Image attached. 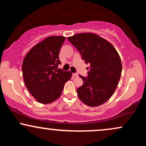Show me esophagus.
<instances>
[{
    "instance_id": "obj_1",
    "label": "esophagus",
    "mask_w": 146,
    "mask_h": 146,
    "mask_svg": "<svg viewBox=\"0 0 146 146\" xmlns=\"http://www.w3.org/2000/svg\"><path fill=\"white\" fill-rule=\"evenodd\" d=\"M73 77H75V78H77V77H78V73H73Z\"/></svg>"
}]
</instances>
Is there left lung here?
<instances>
[{
    "mask_svg": "<svg viewBox=\"0 0 146 146\" xmlns=\"http://www.w3.org/2000/svg\"><path fill=\"white\" fill-rule=\"evenodd\" d=\"M86 63L90 64L88 78L80 75L83 85L77 89L79 99L90 107L108 101L117 88L121 77V58L108 41L93 33H80L68 37Z\"/></svg>",
    "mask_w": 146,
    "mask_h": 146,
    "instance_id": "8db88e82",
    "label": "left lung"
}]
</instances>
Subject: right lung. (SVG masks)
<instances>
[{
    "label": "right lung",
    "mask_w": 146,
    "mask_h": 146,
    "mask_svg": "<svg viewBox=\"0 0 146 146\" xmlns=\"http://www.w3.org/2000/svg\"><path fill=\"white\" fill-rule=\"evenodd\" d=\"M66 37L53 36L42 40L28 52L23 60L22 70L27 88L35 100L43 104L60 98L71 71L58 69L60 50Z\"/></svg>",
    "instance_id": "1"
}]
</instances>
